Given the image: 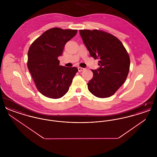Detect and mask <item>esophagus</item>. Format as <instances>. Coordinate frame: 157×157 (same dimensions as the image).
I'll list each match as a JSON object with an SVG mask.
<instances>
[{
    "mask_svg": "<svg viewBox=\"0 0 157 157\" xmlns=\"http://www.w3.org/2000/svg\"><path fill=\"white\" fill-rule=\"evenodd\" d=\"M78 71H79V72H82V71L85 70L84 68L81 67H78Z\"/></svg>",
    "mask_w": 157,
    "mask_h": 157,
    "instance_id": "1",
    "label": "esophagus"
}]
</instances>
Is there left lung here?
I'll use <instances>...</instances> for the list:
<instances>
[{
    "label": "left lung",
    "mask_w": 157,
    "mask_h": 157,
    "mask_svg": "<svg viewBox=\"0 0 157 157\" xmlns=\"http://www.w3.org/2000/svg\"><path fill=\"white\" fill-rule=\"evenodd\" d=\"M79 33L90 55L99 59V67L91 70L88 90L97 97H110L127 79L130 67L127 50L117 37L105 32L80 30Z\"/></svg>",
    "instance_id": "1"
}]
</instances>
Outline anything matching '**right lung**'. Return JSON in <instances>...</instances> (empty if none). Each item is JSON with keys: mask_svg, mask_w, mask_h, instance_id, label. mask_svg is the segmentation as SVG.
I'll list each match as a JSON object with an SVG mask.
<instances>
[{"mask_svg": "<svg viewBox=\"0 0 157 157\" xmlns=\"http://www.w3.org/2000/svg\"><path fill=\"white\" fill-rule=\"evenodd\" d=\"M77 30L54 28L45 31L30 45L28 67L37 90L45 97L58 99L67 93L76 73V67L59 65L65 45Z\"/></svg>", "mask_w": 157, "mask_h": 157, "instance_id": "right-lung-1", "label": "right lung"}]
</instances>
